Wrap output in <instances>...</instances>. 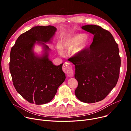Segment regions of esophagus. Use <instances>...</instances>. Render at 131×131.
Wrapping results in <instances>:
<instances>
[{"mask_svg":"<svg viewBox=\"0 0 131 131\" xmlns=\"http://www.w3.org/2000/svg\"><path fill=\"white\" fill-rule=\"evenodd\" d=\"M63 71L65 73L67 74L68 77H73L74 72L72 69V67L70 63H66L64 65Z\"/></svg>","mask_w":131,"mask_h":131,"instance_id":"1","label":"esophagus"}]
</instances>
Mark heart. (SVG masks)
I'll list each match as a JSON object with an SVG mask.
<instances>
[{"mask_svg": "<svg viewBox=\"0 0 131 131\" xmlns=\"http://www.w3.org/2000/svg\"><path fill=\"white\" fill-rule=\"evenodd\" d=\"M90 39L88 34L78 33L67 38L63 43V48L65 49H72V53L76 55L80 53L88 46Z\"/></svg>", "mask_w": 131, "mask_h": 131, "instance_id": "b5f03b06", "label": "heart"}]
</instances>
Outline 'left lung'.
Listing matches in <instances>:
<instances>
[{"instance_id": "8db88e82", "label": "left lung", "mask_w": 131, "mask_h": 131, "mask_svg": "<svg viewBox=\"0 0 131 131\" xmlns=\"http://www.w3.org/2000/svg\"><path fill=\"white\" fill-rule=\"evenodd\" d=\"M82 29L94 37L90 48L70 58L78 82L75 94L82 102L94 103L104 99L116 86L121 60L118 44L111 32L96 25Z\"/></svg>"}]
</instances>
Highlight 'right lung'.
<instances>
[{"label":"right lung","instance_id":"obj_1","mask_svg":"<svg viewBox=\"0 0 131 131\" xmlns=\"http://www.w3.org/2000/svg\"><path fill=\"white\" fill-rule=\"evenodd\" d=\"M57 31L56 27L36 26L22 34L12 48L9 71L17 92L31 104L43 105L54 97L58 87L66 79L61 64L54 65L49 59L50 50L46 43ZM36 43L43 46L44 53L34 52Z\"/></svg>","mask_w":131,"mask_h":131}]
</instances>
